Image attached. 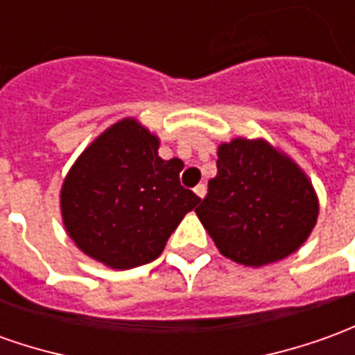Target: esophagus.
<instances>
[{
    "label": "esophagus",
    "instance_id": "34e87169",
    "mask_svg": "<svg viewBox=\"0 0 355 355\" xmlns=\"http://www.w3.org/2000/svg\"><path fill=\"white\" fill-rule=\"evenodd\" d=\"M194 192H196V196L204 198L206 196V184H198V187L194 188Z\"/></svg>",
    "mask_w": 355,
    "mask_h": 355
}]
</instances>
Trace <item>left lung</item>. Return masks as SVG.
I'll return each instance as SVG.
<instances>
[{"label":"left lung","mask_w":355,"mask_h":355,"mask_svg":"<svg viewBox=\"0 0 355 355\" xmlns=\"http://www.w3.org/2000/svg\"><path fill=\"white\" fill-rule=\"evenodd\" d=\"M223 257L264 266L297 250L317 223L309 178L266 141L233 139L218 149V175L196 208Z\"/></svg>","instance_id":"obj_1"}]
</instances>
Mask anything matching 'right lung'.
I'll return each instance as SVG.
<instances>
[{
  "mask_svg": "<svg viewBox=\"0 0 355 355\" xmlns=\"http://www.w3.org/2000/svg\"><path fill=\"white\" fill-rule=\"evenodd\" d=\"M159 139L122 120L77 159L62 188L69 237L110 268H136L163 252L200 198L180 184V159L157 155Z\"/></svg>",
  "mask_w": 355,
  "mask_h": 355,
  "instance_id": "1",
  "label": "right lung"
}]
</instances>
